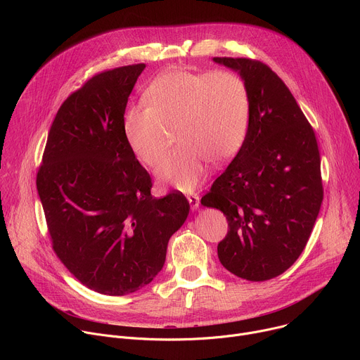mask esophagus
Wrapping results in <instances>:
<instances>
[{"instance_id":"34e87169","label":"esophagus","mask_w":360,"mask_h":360,"mask_svg":"<svg viewBox=\"0 0 360 360\" xmlns=\"http://www.w3.org/2000/svg\"><path fill=\"white\" fill-rule=\"evenodd\" d=\"M188 200H189V205H191V210L192 211H196L199 208V196L196 193L188 195Z\"/></svg>"}]
</instances>
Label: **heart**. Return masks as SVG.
<instances>
[{"label": "heart", "mask_w": 360, "mask_h": 360, "mask_svg": "<svg viewBox=\"0 0 360 360\" xmlns=\"http://www.w3.org/2000/svg\"><path fill=\"white\" fill-rule=\"evenodd\" d=\"M145 104L131 107L122 120L132 155L155 167L165 149V129H175L178 146L161 161L162 184L189 192L203 178L207 160H231L245 142L250 96L245 79L232 71H169L146 88Z\"/></svg>", "instance_id": "heart-1"}]
</instances>
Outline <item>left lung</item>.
Masks as SVG:
<instances>
[{
    "instance_id": "obj_1",
    "label": "left lung",
    "mask_w": 360,
    "mask_h": 360,
    "mask_svg": "<svg viewBox=\"0 0 360 360\" xmlns=\"http://www.w3.org/2000/svg\"><path fill=\"white\" fill-rule=\"evenodd\" d=\"M250 96L249 128L233 161L200 199L228 221L218 258L233 275L262 282L289 269L311 236L323 199L314 128L285 82L264 63L215 57Z\"/></svg>"
}]
</instances>
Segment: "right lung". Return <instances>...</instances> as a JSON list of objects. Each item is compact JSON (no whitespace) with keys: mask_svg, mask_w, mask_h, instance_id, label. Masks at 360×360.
<instances>
[{"mask_svg":"<svg viewBox=\"0 0 360 360\" xmlns=\"http://www.w3.org/2000/svg\"><path fill=\"white\" fill-rule=\"evenodd\" d=\"M145 64L99 72L72 92L51 125L37 189L53 249L86 288L124 296L162 269L169 238L184 225L181 192L150 195L122 120Z\"/></svg>","mask_w":360,"mask_h":360,"instance_id":"obj_1","label":"right lung"}]
</instances>
